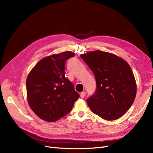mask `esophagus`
<instances>
[{
	"label": "esophagus",
	"instance_id": "obj_1",
	"mask_svg": "<svg viewBox=\"0 0 153 153\" xmlns=\"http://www.w3.org/2000/svg\"><path fill=\"white\" fill-rule=\"evenodd\" d=\"M85 96V92H82L80 93V97L82 98H84Z\"/></svg>",
	"mask_w": 153,
	"mask_h": 153
}]
</instances>
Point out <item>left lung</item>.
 Masks as SVG:
<instances>
[{"instance_id": "obj_1", "label": "left lung", "mask_w": 153, "mask_h": 153, "mask_svg": "<svg viewBox=\"0 0 153 153\" xmlns=\"http://www.w3.org/2000/svg\"><path fill=\"white\" fill-rule=\"evenodd\" d=\"M93 72L96 91L87 100L94 114L107 121L126 112L137 94L135 76L128 63L112 53L96 50L80 55Z\"/></svg>"}]
</instances>
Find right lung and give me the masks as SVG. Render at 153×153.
Instances as JSON below:
<instances>
[{
  "instance_id": "1",
  "label": "right lung",
  "mask_w": 153,
  "mask_h": 153,
  "mask_svg": "<svg viewBox=\"0 0 153 153\" xmlns=\"http://www.w3.org/2000/svg\"><path fill=\"white\" fill-rule=\"evenodd\" d=\"M75 53L68 51L41 59L26 80L30 108L40 119L55 122L71 110L80 96L65 77V62Z\"/></svg>"
}]
</instances>
